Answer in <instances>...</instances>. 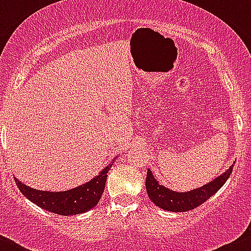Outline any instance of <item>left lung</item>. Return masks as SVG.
<instances>
[{"label":"left lung","instance_id":"8db88e82","mask_svg":"<svg viewBox=\"0 0 251 251\" xmlns=\"http://www.w3.org/2000/svg\"><path fill=\"white\" fill-rule=\"evenodd\" d=\"M233 166L234 165L229 166L228 170L225 171L224 174L220 175L209 183L193 189V191L182 192V193L171 191V189L159 184L158 181L154 178L151 171L148 169L146 178L147 193H148L149 199L161 209L174 212L188 211V210L198 207L199 205L205 203L210 197L214 196L226 183L228 177L231 176Z\"/></svg>","mask_w":251,"mask_h":251}]
</instances>
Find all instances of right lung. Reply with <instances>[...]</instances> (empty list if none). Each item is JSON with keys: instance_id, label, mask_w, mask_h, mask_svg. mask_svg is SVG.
I'll use <instances>...</instances> for the list:
<instances>
[{"instance_id": "add662e5", "label": "right lung", "mask_w": 251, "mask_h": 251, "mask_svg": "<svg viewBox=\"0 0 251 251\" xmlns=\"http://www.w3.org/2000/svg\"><path fill=\"white\" fill-rule=\"evenodd\" d=\"M111 165L113 164H109L107 168L103 169L100 174L90 182H86L85 184L64 192L37 191L22 183L16 177H14V181L19 191L37 206L53 214L70 216V215H77L88 211L98 204L104 192L108 171Z\"/></svg>"}]
</instances>
